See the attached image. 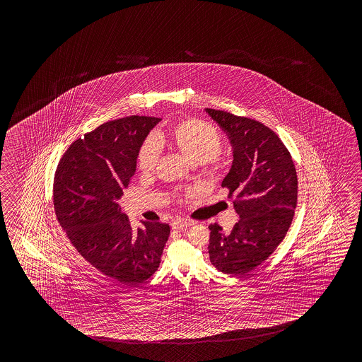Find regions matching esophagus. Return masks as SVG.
Wrapping results in <instances>:
<instances>
[{"instance_id":"1","label":"esophagus","mask_w":362,"mask_h":362,"mask_svg":"<svg viewBox=\"0 0 362 362\" xmlns=\"http://www.w3.org/2000/svg\"><path fill=\"white\" fill-rule=\"evenodd\" d=\"M194 223H195L194 221L187 220V218H177V220H175L172 223V229H175V230H184V229H187V228L192 226Z\"/></svg>"}]
</instances>
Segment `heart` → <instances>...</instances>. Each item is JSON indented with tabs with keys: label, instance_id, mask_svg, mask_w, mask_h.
<instances>
[{
	"label": "heart",
	"instance_id": "1",
	"mask_svg": "<svg viewBox=\"0 0 362 362\" xmlns=\"http://www.w3.org/2000/svg\"><path fill=\"white\" fill-rule=\"evenodd\" d=\"M167 144L176 148L192 164H203L214 159L220 148L221 139L212 125L200 120H185L176 124L165 134L156 133L154 139H147L139 147L137 164L141 172L154 170L159 156V145Z\"/></svg>",
	"mask_w": 362,
	"mask_h": 362
}]
</instances>
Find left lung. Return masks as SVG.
I'll use <instances>...</instances> for the list:
<instances>
[{
	"label": "left lung",
	"mask_w": 362,
	"mask_h": 362,
	"mask_svg": "<svg viewBox=\"0 0 362 362\" xmlns=\"http://www.w3.org/2000/svg\"><path fill=\"white\" fill-rule=\"evenodd\" d=\"M230 139L233 162L223 180L235 195L239 221L230 233L209 225V260L225 274L243 276L265 262L285 238L298 200L291 155L277 134L254 119L204 108Z\"/></svg>",
	"instance_id": "left-lung-1"
}]
</instances>
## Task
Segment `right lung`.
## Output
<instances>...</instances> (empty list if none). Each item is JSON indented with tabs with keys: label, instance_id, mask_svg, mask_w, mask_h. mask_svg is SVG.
I'll return each instance as SVG.
<instances>
[{
	"label": "right lung",
	"instance_id": "obj_1",
	"mask_svg": "<svg viewBox=\"0 0 362 362\" xmlns=\"http://www.w3.org/2000/svg\"><path fill=\"white\" fill-rule=\"evenodd\" d=\"M160 117L129 116L98 127L69 146L55 172L59 223L85 260L123 285H136L159 268L170 225L132 228L117 200L137 168L139 147Z\"/></svg>",
	"mask_w": 362,
	"mask_h": 362
}]
</instances>
